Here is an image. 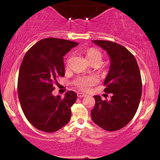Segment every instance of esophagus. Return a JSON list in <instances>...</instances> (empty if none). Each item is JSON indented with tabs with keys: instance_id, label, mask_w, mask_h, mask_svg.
<instances>
[{
	"instance_id": "1",
	"label": "esophagus",
	"mask_w": 160,
	"mask_h": 160,
	"mask_svg": "<svg viewBox=\"0 0 160 160\" xmlns=\"http://www.w3.org/2000/svg\"><path fill=\"white\" fill-rule=\"evenodd\" d=\"M87 95H85L84 93H82V92H78L77 93V96L78 98H83V97H85Z\"/></svg>"
}]
</instances>
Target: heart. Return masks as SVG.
I'll return each instance as SVG.
<instances>
[{
	"mask_svg": "<svg viewBox=\"0 0 160 160\" xmlns=\"http://www.w3.org/2000/svg\"><path fill=\"white\" fill-rule=\"evenodd\" d=\"M87 58L89 62L95 60H99L101 62L102 53L99 50L95 49H90L87 52ZM98 78L94 76H81L76 78L74 81V84L82 90H88L92 86L95 85L98 82Z\"/></svg>",
	"mask_w": 160,
	"mask_h": 160,
	"instance_id": "obj_1",
	"label": "heart"
}]
</instances>
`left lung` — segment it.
<instances>
[{
    "label": "left lung",
    "instance_id": "left-lung-1",
    "mask_svg": "<svg viewBox=\"0 0 160 160\" xmlns=\"http://www.w3.org/2000/svg\"><path fill=\"white\" fill-rule=\"evenodd\" d=\"M92 42L106 51L110 58L104 92L112 96L109 100L94 96L95 105L91 111L92 119L105 130H120L134 117L141 100L142 82L138 65L135 57L123 46L108 41Z\"/></svg>",
    "mask_w": 160,
    "mask_h": 160
}]
</instances>
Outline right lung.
<instances>
[{"label":"right lung","mask_w":160,"mask_h":160,"mask_svg":"<svg viewBox=\"0 0 160 160\" xmlns=\"http://www.w3.org/2000/svg\"><path fill=\"white\" fill-rule=\"evenodd\" d=\"M78 44L64 39L39 41L27 52L18 77V95L24 114L36 129L54 132L68 123L71 107L77 95L68 91L65 97L54 96L53 84L65 75L63 56Z\"/></svg>","instance_id":"add662e5"}]
</instances>
